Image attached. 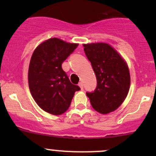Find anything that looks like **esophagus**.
Returning <instances> with one entry per match:
<instances>
[{
  "label": "esophagus",
  "instance_id": "34e87169",
  "mask_svg": "<svg viewBox=\"0 0 156 156\" xmlns=\"http://www.w3.org/2000/svg\"><path fill=\"white\" fill-rule=\"evenodd\" d=\"M78 86H79L80 88H81V90H83V83L82 82L78 83Z\"/></svg>",
  "mask_w": 156,
  "mask_h": 156
}]
</instances>
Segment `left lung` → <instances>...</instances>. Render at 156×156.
I'll return each mask as SVG.
<instances>
[{"label": "left lung", "instance_id": "8db88e82", "mask_svg": "<svg viewBox=\"0 0 156 156\" xmlns=\"http://www.w3.org/2000/svg\"><path fill=\"white\" fill-rule=\"evenodd\" d=\"M84 47L97 81L96 89L86 94L96 111L107 114L119 108L128 94V67L117 51L107 44H87Z\"/></svg>", "mask_w": 156, "mask_h": 156}]
</instances>
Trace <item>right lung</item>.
<instances>
[{"label":"right lung","mask_w":156,"mask_h":156,"mask_svg":"<svg viewBox=\"0 0 156 156\" xmlns=\"http://www.w3.org/2000/svg\"><path fill=\"white\" fill-rule=\"evenodd\" d=\"M60 39L50 38L33 53L29 68L30 92L37 104L47 112L61 115L69 108L75 91L62 64L78 47Z\"/></svg>","instance_id":"obj_1"}]
</instances>
